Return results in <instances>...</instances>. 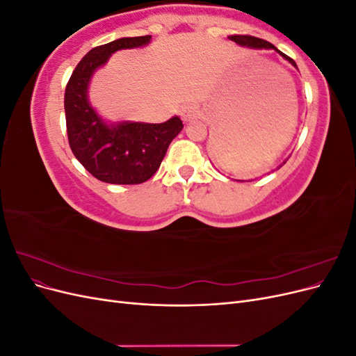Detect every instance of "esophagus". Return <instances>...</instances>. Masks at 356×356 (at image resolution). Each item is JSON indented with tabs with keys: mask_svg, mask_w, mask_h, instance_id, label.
Instances as JSON below:
<instances>
[{
	"mask_svg": "<svg viewBox=\"0 0 356 356\" xmlns=\"http://www.w3.org/2000/svg\"><path fill=\"white\" fill-rule=\"evenodd\" d=\"M181 117L186 123H190L199 117V111L195 108V106H184L181 111Z\"/></svg>",
	"mask_w": 356,
	"mask_h": 356,
	"instance_id": "34e87169",
	"label": "esophagus"
}]
</instances>
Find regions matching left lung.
Segmentation results:
<instances>
[{
	"instance_id": "1",
	"label": "left lung",
	"mask_w": 356,
	"mask_h": 356,
	"mask_svg": "<svg viewBox=\"0 0 356 356\" xmlns=\"http://www.w3.org/2000/svg\"><path fill=\"white\" fill-rule=\"evenodd\" d=\"M229 40H232V41H234L236 44H239V46H242V47H248V49H252V50H275L276 53H279V55H281L285 60H288L291 65H293L294 68H297V63L291 59L289 56H286V55H284V53L281 51V50H277L272 42H268V41H266V40H261V38H257V37H250V35H232V37H229ZM298 70V68H297ZM282 165H285V161ZM282 165H279V168H281ZM279 168H276V169H279ZM238 181V179H236Z\"/></svg>"
}]
</instances>
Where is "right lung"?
Returning a JSON list of instances; mask_svg holds the SVG:
<instances>
[{"label":"right lung","mask_w":356,"mask_h":356,"mask_svg":"<svg viewBox=\"0 0 356 356\" xmlns=\"http://www.w3.org/2000/svg\"><path fill=\"white\" fill-rule=\"evenodd\" d=\"M152 35L124 37L92 49L75 67L65 89V118L72 153L90 174L108 184H141L152 178L181 131L178 115L165 123L106 122L89 101L96 70L113 53L149 44Z\"/></svg>","instance_id":"right-lung-1"}]
</instances>
